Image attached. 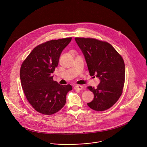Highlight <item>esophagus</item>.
Instances as JSON below:
<instances>
[{"mask_svg": "<svg viewBox=\"0 0 147 147\" xmlns=\"http://www.w3.org/2000/svg\"><path fill=\"white\" fill-rule=\"evenodd\" d=\"M82 88H83V87L81 85H76L74 87V90H81Z\"/></svg>", "mask_w": 147, "mask_h": 147, "instance_id": "1", "label": "esophagus"}]
</instances>
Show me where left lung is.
Listing matches in <instances>:
<instances>
[{
    "label": "left lung",
    "instance_id": "obj_1",
    "mask_svg": "<svg viewBox=\"0 0 147 147\" xmlns=\"http://www.w3.org/2000/svg\"><path fill=\"white\" fill-rule=\"evenodd\" d=\"M75 40L84 56L90 75H96L100 81L96 88L87 87L94 95L87 105L94 111H105L122 95L125 77L123 60L107 42L84 38H75Z\"/></svg>",
    "mask_w": 147,
    "mask_h": 147
}]
</instances>
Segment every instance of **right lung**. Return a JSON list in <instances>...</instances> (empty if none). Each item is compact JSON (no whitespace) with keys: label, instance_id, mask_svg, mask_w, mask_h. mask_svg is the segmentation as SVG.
I'll list each match as a JSON object with an SVG mask.
<instances>
[{"label":"right lung","instance_id":"obj_1","mask_svg":"<svg viewBox=\"0 0 147 147\" xmlns=\"http://www.w3.org/2000/svg\"><path fill=\"white\" fill-rule=\"evenodd\" d=\"M71 40V38L52 40L36 46L21 65L22 88L28 101L40 113L51 115L59 111L65 104L67 93L72 90L70 84L53 81L52 75Z\"/></svg>","mask_w":147,"mask_h":147}]
</instances>
